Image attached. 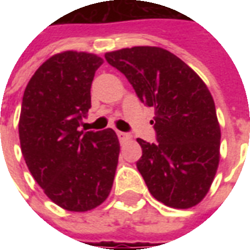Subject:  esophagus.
<instances>
[{"mask_svg": "<svg viewBox=\"0 0 250 250\" xmlns=\"http://www.w3.org/2000/svg\"><path fill=\"white\" fill-rule=\"evenodd\" d=\"M118 136H119V139L122 143H125V142H128L132 139V136L130 134H127V132H118Z\"/></svg>", "mask_w": 250, "mask_h": 250, "instance_id": "1", "label": "esophagus"}]
</instances>
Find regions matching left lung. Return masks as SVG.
I'll list each match as a JSON object with an SVG mask.
<instances>
[{"label":"left lung","mask_w":250,"mask_h":250,"mask_svg":"<svg viewBox=\"0 0 250 250\" xmlns=\"http://www.w3.org/2000/svg\"><path fill=\"white\" fill-rule=\"evenodd\" d=\"M105 60L155 111L157 143L136 139L143 151L136 167L148 191L174 209L198 205L220 163L221 128L209 88L186 62L159 46L107 52Z\"/></svg>","instance_id":"1"}]
</instances>
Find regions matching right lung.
Here are the masks:
<instances>
[{
  "label": "right lung",
  "mask_w": 250,
  "mask_h": 250,
  "mask_svg": "<svg viewBox=\"0 0 250 250\" xmlns=\"http://www.w3.org/2000/svg\"><path fill=\"white\" fill-rule=\"evenodd\" d=\"M103 59L88 52L51 56L25 88L19 135L30 174L46 197L69 211H88L111 193L120 143L112 128L79 131L91 108V84Z\"/></svg>",
  "instance_id": "obj_1"
}]
</instances>
